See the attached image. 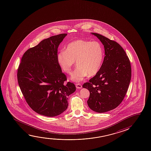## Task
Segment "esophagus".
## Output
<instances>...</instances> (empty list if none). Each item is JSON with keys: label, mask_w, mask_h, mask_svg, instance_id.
Returning a JSON list of instances; mask_svg holds the SVG:
<instances>
[{"label": "esophagus", "mask_w": 151, "mask_h": 151, "mask_svg": "<svg viewBox=\"0 0 151 151\" xmlns=\"http://www.w3.org/2000/svg\"><path fill=\"white\" fill-rule=\"evenodd\" d=\"M75 85H76V88H78V89H81L82 88V85H81V84H79V83H76Z\"/></svg>", "instance_id": "esophagus-1"}]
</instances>
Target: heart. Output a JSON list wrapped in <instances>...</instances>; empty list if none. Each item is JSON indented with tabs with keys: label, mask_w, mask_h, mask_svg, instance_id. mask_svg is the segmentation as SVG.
Segmentation results:
<instances>
[{
	"label": "heart",
	"mask_w": 151,
	"mask_h": 151,
	"mask_svg": "<svg viewBox=\"0 0 151 151\" xmlns=\"http://www.w3.org/2000/svg\"><path fill=\"white\" fill-rule=\"evenodd\" d=\"M104 59L102 45L96 41L76 40L70 43L65 52L58 54L57 60L63 72L70 74L76 60L78 66L71 76V79L80 81L87 76L95 75L101 68Z\"/></svg>",
	"instance_id": "b5f03b06"
}]
</instances>
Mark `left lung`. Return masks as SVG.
Wrapping results in <instances>:
<instances>
[{
	"label": "left lung",
	"mask_w": 151,
	"mask_h": 151,
	"mask_svg": "<svg viewBox=\"0 0 151 151\" xmlns=\"http://www.w3.org/2000/svg\"><path fill=\"white\" fill-rule=\"evenodd\" d=\"M104 45L105 56L99 72L83 88L89 90L87 104L92 110L106 112L115 109L123 100L131 78V67L125 51L117 42L91 33Z\"/></svg>",
	"instance_id": "1"
}]
</instances>
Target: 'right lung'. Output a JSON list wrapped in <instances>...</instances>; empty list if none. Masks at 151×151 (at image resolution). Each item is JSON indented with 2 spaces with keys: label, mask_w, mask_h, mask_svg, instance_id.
I'll list each match as a JSON object with an SVG mask.
<instances>
[{
  "label": "right lung",
  "mask_w": 151,
  "mask_h": 151,
  "mask_svg": "<svg viewBox=\"0 0 151 151\" xmlns=\"http://www.w3.org/2000/svg\"><path fill=\"white\" fill-rule=\"evenodd\" d=\"M66 33L52 36L28 49L17 72L19 86L26 102L37 114L56 116L66 110L68 97L76 91L58 65V49Z\"/></svg>",
  "instance_id": "add662e5"
}]
</instances>
